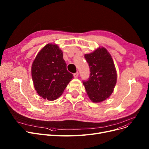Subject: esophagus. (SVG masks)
I'll list each match as a JSON object with an SVG mask.
<instances>
[{
	"label": "esophagus",
	"instance_id": "1",
	"mask_svg": "<svg viewBox=\"0 0 149 149\" xmlns=\"http://www.w3.org/2000/svg\"><path fill=\"white\" fill-rule=\"evenodd\" d=\"M74 77L75 78H77L78 77H79V72H77L74 74Z\"/></svg>",
	"mask_w": 149,
	"mask_h": 149
}]
</instances>
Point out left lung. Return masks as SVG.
<instances>
[{
	"instance_id": "left-lung-1",
	"label": "left lung",
	"mask_w": 149,
	"mask_h": 149,
	"mask_svg": "<svg viewBox=\"0 0 149 149\" xmlns=\"http://www.w3.org/2000/svg\"><path fill=\"white\" fill-rule=\"evenodd\" d=\"M90 68L88 80L83 85L90 100L100 103L112 93L116 83V69L111 54L104 47L84 55Z\"/></svg>"
}]
</instances>
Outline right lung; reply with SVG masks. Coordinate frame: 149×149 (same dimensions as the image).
<instances>
[{
	"instance_id": "1",
	"label": "right lung",
	"mask_w": 149,
	"mask_h": 149,
	"mask_svg": "<svg viewBox=\"0 0 149 149\" xmlns=\"http://www.w3.org/2000/svg\"><path fill=\"white\" fill-rule=\"evenodd\" d=\"M31 75L37 93L49 101L61 96L74 77L67 70L62 51L58 45L51 43L37 54L31 67Z\"/></svg>"
}]
</instances>
